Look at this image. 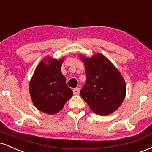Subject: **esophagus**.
I'll use <instances>...</instances> for the list:
<instances>
[{
  "label": "esophagus",
  "instance_id": "1",
  "mask_svg": "<svg viewBox=\"0 0 152 152\" xmlns=\"http://www.w3.org/2000/svg\"><path fill=\"white\" fill-rule=\"evenodd\" d=\"M73 93H74L75 95H78L80 93V88H76L73 89Z\"/></svg>",
  "mask_w": 152,
  "mask_h": 152
}]
</instances>
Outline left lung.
<instances>
[{
	"label": "left lung",
	"instance_id": "8db88e82",
	"mask_svg": "<svg viewBox=\"0 0 152 152\" xmlns=\"http://www.w3.org/2000/svg\"><path fill=\"white\" fill-rule=\"evenodd\" d=\"M84 60L86 82L81 97L94 113L107 115L119 108L126 95V84L118 70L106 57L98 54Z\"/></svg>",
	"mask_w": 152,
	"mask_h": 152
}]
</instances>
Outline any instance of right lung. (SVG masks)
I'll return each mask as SVG.
<instances>
[{
	"label": "right lung",
	"instance_id": "obj_1",
	"mask_svg": "<svg viewBox=\"0 0 152 152\" xmlns=\"http://www.w3.org/2000/svg\"><path fill=\"white\" fill-rule=\"evenodd\" d=\"M47 59V64L42 60L37 66L30 82L29 91L36 108L51 115L62 110L73 93L61 72L64 58Z\"/></svg>",
	"mask_w": 152,
	"mask_h": 152
}]
</instances>
